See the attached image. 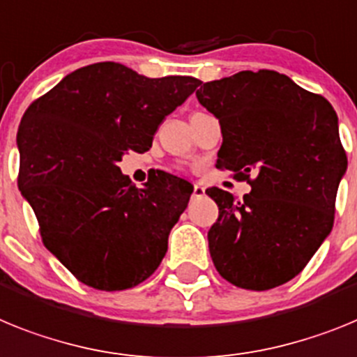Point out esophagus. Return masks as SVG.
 <instances>
[{"label": "esophagus", "instance_id": "1", "mask_svg": "<svg viewBox=\"0 0 357 357\" xmlns=\"http://www.w3.org/2000/svg\"><path fill=\"white\" fill-rule=\"evenodd\" d=\"M204 196V187L203 185H199V183H196L194 185V192H192V197H203Z\"/></svg>", "mask_w": 357, "mask_h": 357}]
</instances>
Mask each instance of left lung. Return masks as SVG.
Segmentation results:
<instances>
[{
  "label": "left lung",
  "instance_id": "8db88e82",
  "mask_svg": "<svg viewBox=\"0 0 357 357\" xmlns=\"http://www.w3.org/2000/svg\"><path fill=\"white\" fill-rule=\"evenodd\" d=\"M196 97L221 123L215 167L252 187L243 201L222 188L206 190L219 206L208 231L213 266L243 289L282 286L333 230L347 170L336 111L273 70L204 82Z\"/></svg>",
  "mask_w": 357,
  "mask_h": 357
}]
</instances>
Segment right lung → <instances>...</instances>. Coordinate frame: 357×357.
Instances as JSON below:
<instances>
[{
  "mask_svg": "<svg viewBox=\"0 0 357 357\" xmlns=\"http://www.w3.org/2000/svg\"><path fill=\"white\" fill-rule=\"evenodd\" d=\"M199 84L97 63L66 75L24 111L17 187L43 244L86 286L131 289L161 264L194 187L165 172L136 188L119 161L149 151L158 126Z\"/></svg>",
  "mask_w": 357,
  "mask_h": 357,
  "instance_id": "right-lung-1",
  "label": "right lung"
}]
</instances>
